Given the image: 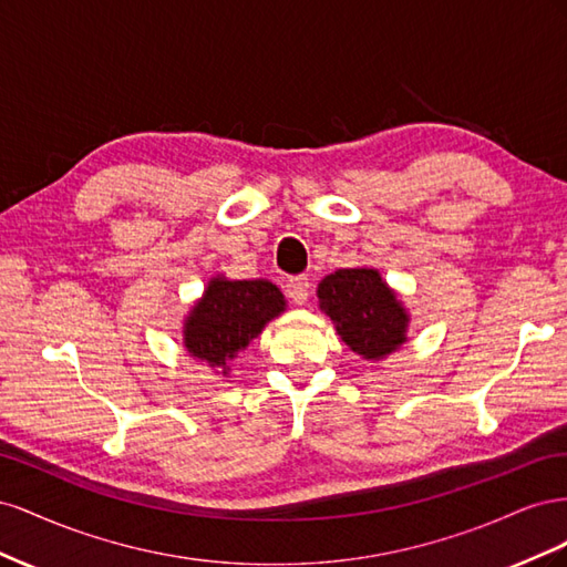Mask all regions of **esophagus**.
Masks as SVG:
<instances>
[{"label": "esophagus", "instance_id": "esophagus-1", "mask_svg": "<svg viewBox=\"0 0 567 567\" xmlns=\"http://www.w3.org/2000/svg\"><path fill=\"white\" fill-rule=\"evenodd\" d=\"M286 293H288V298L293 300L296 305H305L307 298H310V279H307V277L290 279V281L286 284Z\"/></svg>", "mask_w": 567, "mask_h": 567}]
</instances>
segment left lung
<instances>
[{
	"label": "left lung",
	"mask_w": 567,
	"mask_h": 567,
	"mask_svg": "<svg viewBox=\"0 0 567 567\" xmlns=\"http://www.w3.org/2000/svg\"><path fill=\"white\" fill-rule=\"evenodd\" d=\"M317 293L321 310L357 354L379 359L404 342L409 319L375 269H338L319 284Z\"/></svg>",
	"instance_id": "8db88e82"
}]
</instances>
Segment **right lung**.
<instances>
[{"mask_svg": "<svg viewBox=\"0 0 567 567\" xmlns=\"http://www.w3.org/2000/svg\"><path fill=\"white\" fill-rule=\"evenodd\" d=\"M284 305L281 290L269 281L215 279L186 321V348L213 367H225L227 359L250 346L269 319L284 312Z\"/></svg>", "mask_w": 567, "mask_h": 567, "instance_id": "add662e5", "label": "right lung"}]
</instances>
